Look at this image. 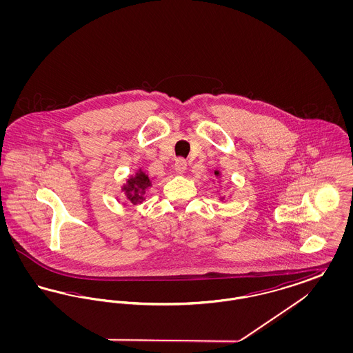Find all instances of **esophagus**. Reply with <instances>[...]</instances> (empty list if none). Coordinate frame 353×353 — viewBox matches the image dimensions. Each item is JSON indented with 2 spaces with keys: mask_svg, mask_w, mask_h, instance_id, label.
Here are the masks:
<instances>
[{
  "mask_svg": "<svg viewBox=\"0 0 353 353\" xmlns=\"http://www.w3.org/2000/svg\"><path fill=\"white\" fill-rule=\"evenodd\" d=\"M185 169H186V161L184 159H177L174 163V170L181 174V173H184Z\"/></svg>",
  "mask_w": 353,
  "mask_h": 353,
  "instance_id": "esophagus-1",
  "label": "esophagus"
}]
</instances>
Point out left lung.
<instances>
[{
  "instance_id": "8db88e82",
  "label": "left lung",
  "mask_w": 353,
  "mask_h": 353,
  "mask_svg": "<svg viewBox=\"0 0 353 353\" xmlns=\"http://www.w3.org/2000/svg\"><path fill=\"white\" fill-rule=\"evenodd\" d=\"M214 174H216V176H219V170H214Z\"/></svg>"
}]
</instances>
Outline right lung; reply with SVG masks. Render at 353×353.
Listing matches in <instances>:
<instances>
[{"label":"right lung","instance_id":"right-lung-1","mask_svg":"<svg viewBox=\"0 0 353 353\" xmlns=\"http://www.w3.org/2000/svg\"><path fill=\"white\" fill-rule=\"evenodd\" d=\"M150 186H151L150 177L144 172L139 170L134 176L128 179L127 184L123 186V190L125 192L127 199L136 205L144 200V194Z\"/></svg>","mask_w":353,"mask_h":353}]
</instances>
